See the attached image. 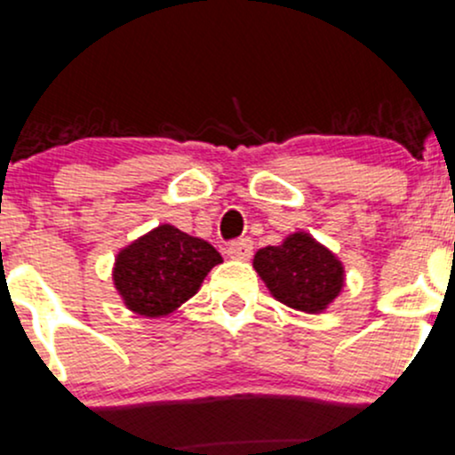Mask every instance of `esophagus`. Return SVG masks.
<instances>
[{"label": "esophagus", "mask_w": 455, "mask_h": 455, "mask_svg": "<svg viewBox=\"0 0 455 455\" xmlns=\"http://www.w3.org/2000/svg\"><path fill=\"white\" fill-rule=\"evenodd\" d=\"M227 252L231 259H248V257L252 255V242L248 240V237H242V240L228 243Z\"/></svg>", "instance_id": "1"}]
</instances>
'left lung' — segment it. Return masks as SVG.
Instances as JSON below:
<instances>
[{"label": "left lung", "instance_id": "obj_1", "mask_svg": "<svg viewBox=\"0 0 455 455\" xmlns=\"http://www.w3.org/2000/svg\"><path fill=\"white\" fill-rule=\"evenodd\" d=\"M252 264L272 296L300 312H323L344 283L340 261L307 233H294L281 246L261 248Z\"/></svg>", "mask_w": 455, "mask_h": 455}]
</instances>
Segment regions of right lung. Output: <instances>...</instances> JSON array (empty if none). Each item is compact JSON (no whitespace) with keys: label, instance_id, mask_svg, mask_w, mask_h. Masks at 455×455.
<instances>
[{"label":"right lung","instance_id":"add662e5","mask_svg":"<svg viewBox=\"0 0 455 455\" xmlns=\"http://www.w3.org/2000/svg\"><path fill=\"white\" fill-rule=\"evenodd\" d=\"M220 261L212 243L164 224L119 252L113 276L128 309L165 315L194 296Z\"/></svg>","mask_w":455,"mask_h":455}]
</instances>
